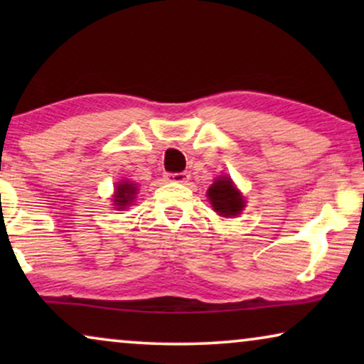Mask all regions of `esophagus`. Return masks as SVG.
Returning <instances> with one entry per match:
<instances>
[{"mask_svg": "<svg viewBox=\"0 0 364 364\" xmlns=\"http://www.w3.org/2000/svg\"><path fill=\"white\" fill-rule=\"evenodd\" d=\"M188 173L187 172H177V173H167L166 178L167 182H176V183H183L188 181Z\"/></svg>", "mask_w": 364, "mask_h": 364, "instance_id": "esophagus-1", "label": "esophagus"}]
</instances>
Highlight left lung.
Returning <instances> with one entry per match:
<instances>
[{"label": "left lung", "instance_id": "8db88e82", "mask_svg": "<svg viewBox=\"0 0 364 364\" xmlns=\"http://www.w3.org/2000/svg\"><path fill=\"white\" fill-rule=\"evenodd\" d=\"M213 210L222 217H237L245 208V198L230 177H217L207 191Z\"/></svg>", "mask_w": 364, "mask_h": 364}]
</instances>
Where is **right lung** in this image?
Segmentation results:
<instances>
[{
  "mask_svg": "<svg viewBox=\"0 0 364 364\" xmlns=\"http://www.w3.org/2000/svg\"><path fill=\"white\" fill-rule=\"evenodd\" d=\"M136 193H137L136 183L122 181L121 183H117L116 192H114V198H112L114 205H116V208H119V210L127 208L134 202V198H136Z\"/></svg>",
  "mask_w": 364,
  "mask_h": 364,
  "instance_id": "obj_1",
  "label": "right lung"
}]
</instances>
